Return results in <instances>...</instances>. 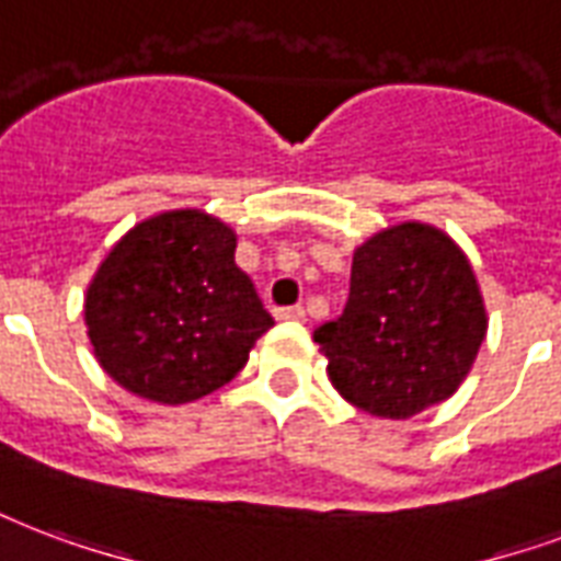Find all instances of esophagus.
Here are the masks:
<instances>
[{
    "label": "esophagus",
    "instance_id": "obj_1",
    "mask_svg": "<svg viewBox=\"0 0 561 561\" xmlns=\"http://www.w3.org/2000/svg\"><path fill=\"white\" fill-rule=\"evenodd\" d=\"M276 318H279V320H302V318H306V309H302V306H288V309H276Z\"/></svg>",
    "mask_w": 561,
    "mask_h": 561
}]
</instances>
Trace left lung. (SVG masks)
<instances>
[{"label":"left lung","mask_w":561,"mask_h":561,"mask_svg":"<svg viewBox=\"0 0 561 561\" xmlns=\"http://www.w3.org/2000/svg\"><path fill=\"white\" fill-rule=\"evenodd\" d=\"M485 337V306L465 252L423 224L391 226L353 255L350 297L314 329L337 394L405 421L442 403Z\"/></svg>","instance_id":"left-lung-1"}]
</instances>
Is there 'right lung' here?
Here are the masks:
<instances>
[{
	"instance_id": "1",
	"label": "right lung",
	"mask_w": 561,
	"mask_h": 561,
	"mask_svg": "<svg viewBox=\"0 0 561 561\" xmlns=\"http://www.w3.org/2000/svg\"><path fill=\"white\" fill-rule=\"evenodd\" d=\"M84 320L105 374L167 405L234 379L273 327L234 264V232L196 208L135 226L93 276Z\"/></svg>"
}]
</instances>
